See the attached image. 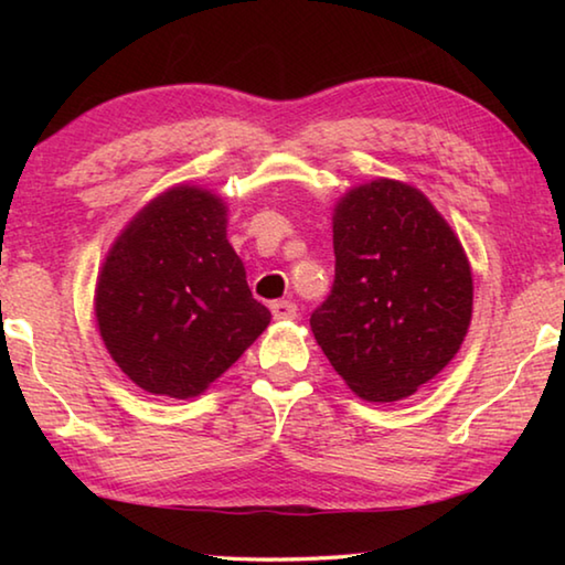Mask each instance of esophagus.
<instances>
[{
    "mask_svg": "<svg viewBox=\"0 0 565 565\" xmlns=\"http://www.w3.org/2000/svg\"><path fill=\"white\" fill-rule=\"evenodd\" d=\"M271 313H274V319L276 321H289V319H296V303H291V301H274L271 306Z\"/></svg>",
    "mask_w": 565,
    "mask_h": 565,
    "instance_id": "34e87169",
    "label": "esophagus"
}]
</instances>
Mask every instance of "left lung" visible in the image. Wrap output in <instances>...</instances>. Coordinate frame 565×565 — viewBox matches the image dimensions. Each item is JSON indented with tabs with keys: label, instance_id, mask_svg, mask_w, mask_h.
Listing matches in <instances>:
<instances>
[{
	"label": "left lung",
	"instance_id": "left-lung-1",
	"mask_svg": "<svg viewBox=\"0 0 565 565\" xmlns=\"http://www.w3.org/2000/svg\"><path fill=\"white\" fill-rule=\"evenodd\" d=\"M337 276L311 331L363 401H401L466 339L473 279L454 228L418 189L374 179L333 209Z\"/></svg>",
	"mask_w": 565,
	"mask_h": 565
}]
</instances>
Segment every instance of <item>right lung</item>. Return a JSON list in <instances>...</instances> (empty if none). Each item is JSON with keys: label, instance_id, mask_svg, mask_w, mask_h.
I'll return each mask as SVG.
<instances>
[{"label": "right lung", "instance_id": "1", "mask_svg": "<svg viewBox=\"0 0 565 565\" xmlns=\"http://www.w3.org/2000/svg\"><path fill=\"white\" fill-rule=\"evenodd\" d=\"M102 341L139 388L194 398L269 327L226 238V204L179 184L124 226L102 264Z\"/></svg>", "mask_w": 565, "mask_h": 565}]
</instances>
